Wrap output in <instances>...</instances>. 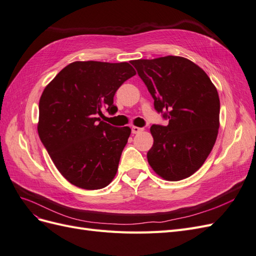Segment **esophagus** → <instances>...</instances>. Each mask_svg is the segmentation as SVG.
I'll return each mask as SVG.
<instances>
[{"label":"esophagus","mask_w":256,"mask_h":256,"mask_svg":"<svg viewBox=\"0 0 256 256\" xmlns=\"http://www.w3.org/2000/svg\"><path fill=\"white\" fill-rule=\"evenodd\" d=\"M143 130H144L143 128H141V127H136V126H134L132 128H131V131H132V134H140V132H142Z\"/></svg>","instance_id":"esophagus-1"}]
</instances>
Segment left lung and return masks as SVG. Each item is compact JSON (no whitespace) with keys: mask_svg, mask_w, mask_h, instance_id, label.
Wrapping results in <instances>:
<instances>
[{"mask_svg":"<svg viewBox=\"0 0 256 256\" xmlns=\"http://www.w3.org/2000/svg\"><path fill=\"white\" fill-rule=\"evenodd\" d=\"M130 63L152 96L154 109L168 118V126L150 127L148 164L166 180H184L204 164L218 136V90L202 68L182 56Z\"/></svg>","mask_w":256,"mask_h":256,"instance_id":"1","label":"left lung"}]
</instances>
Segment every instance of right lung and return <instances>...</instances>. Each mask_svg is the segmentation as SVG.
Instances as JSON below:
<instances>
[{
	"instance_id": "right-lung-1",
	"label": "right lung",
	"mask_w": 256,
	"mask_h": 256,
	"mask_svg": "<svg viewBox=\"0 0 256 256\" xmlns=\"http://www.w3.org/2000/svg\"><path fill=\"white\" fill-rule=\"evenodd\" d=\"M127 62H80L67 65L44 88L37 130L54 166L76 187H106L118 172L131 134L100 120L114 114L116 90L136 74Z\"/></svg>"
}]
</instances>
